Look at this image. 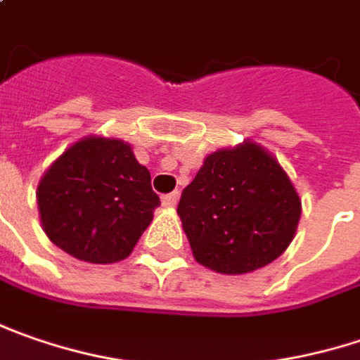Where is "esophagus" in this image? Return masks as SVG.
<instances>
[{"label": "esophagus", "mask_w": 360, "mask_h": 360, "mask_svg": "<svg viewBox=\"0 0 360 360\" xmlns=\"http://www.w3.org/2000/svg\"><path fill=\"white\" fill-rule=\"evenodd\" d=\"M177 201H179V193H177V191L167 193V195L161 197V203H163V207H167V210H173V207L177 205Z\"/></svg>", "instance_id": "34e87169"}]
</instances>
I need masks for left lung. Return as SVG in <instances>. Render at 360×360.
I'll return each mask as SVG.
<instances>
[{
  "label": "left lung",
  "mask_w": 360,
  "mask_h": 360,
  "mask_svg": "<svg viewBox=\"0 0 360 360\" xmlns=\"http://www.w3.org/2000/svg\"><path fill=\"white\" fill-rule=\"evenodd\" d=\"M177 213L193 258L213 272L248 274L280 258L302 201L284 167L254 141L205 157Z\"/></svg>",
  "instance_id": "8db88e82"
}]
</instances>
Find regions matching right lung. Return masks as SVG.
I'll list each match as a JSON object with an SVG mask.
<instances>
[{"instance_id": "right-lung-1", "label": "right lung", "mask_w": 360, "mask_h": 360, "mask_svg": "<svg viewBox=\"0 0 360 360\" xmlns=\"http://www.w3.org/2000/svg\"><path fill=\"white\" fill-rule=\"evenodd\" d=\"M36 197L50 242L90 264L129 258L161 205L133 147L98 134L64 150L41 175Z\"/></svg>"}]
</instances>
